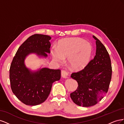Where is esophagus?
Here are the masks:
<instances>
[{"instance_id":"1","label":"esophagus","mask_w":124,"mask_h":124,"mask_svg":"<svg viewBox=\"0 0 124 124\" xmlns=\"http://www.w3.org/2000/svg\"><path fill=\"white\" fill-rule=\"evenodd\" d=\"M68 72H67V71H65V70H62V77L63 78H68Z\"/></svg>"}]
</instances>
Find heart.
Wrapping results in <instances>:
<instances>
[{
    "instance_id": "heart-1",
    "label": "heart",
    "mask_w": 124,
    "mask_h": 124,
    "mask_svg": "<svg viewBox=\"0 0 124 124\" xmlns=\"http://www.w3.org/2000/svg\"><path fill=\"white\" fill-rule=\"evenodd\" d=\"M52 57L57 63H62L67 58L68 64L72 68L80 69L88 64L92 54V46L89 42L79 38L63 39L57 47L52 48Z\"/></svg>"
}]
</instances>
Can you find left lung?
Returning <instances> with one entry per match:
<instances>
[{"label": "left lung", "instance_id": "8db88e82", "mask_svg": "<svg viewBox=\"0 0 124 124\" xmlns=\"http://www.w3.org/2000/svg\"><path fill=\"white\" fill-rule=\"evenodd\" d=\"M96 55L84 69L72 73L71 78L76 80L78 87L70 93L74 103L88 107L94 106L103 98L108 91L112 77L110 56L106 48L94 36Z\"/></svg>", "mask_w": 124, "mask_h": 124}]
</instances>
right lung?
Listing matches in <instances>:
<instances>
[{
	"mask_svg": "<svg viewBox=\"0 0 124 124\" xmlns=\"http://www.w3.org/2000/svg\"><path fill=\"white\" fill-rule=\"evenodd\" d=\"M51 37L35 34L26 40L18 48L10 68V81L12 92L22 102L37 106L43 102L49 95L52 84L60 80L61 71L48 68L32 70L25 65L28 55L34 54L46 58L50 53Z\"/></svg>",
	"mask_w": 124,
	"mask_h": 124,
	"instance_id": "add662e5",
	"label": "right lung"
}]
</instances>
